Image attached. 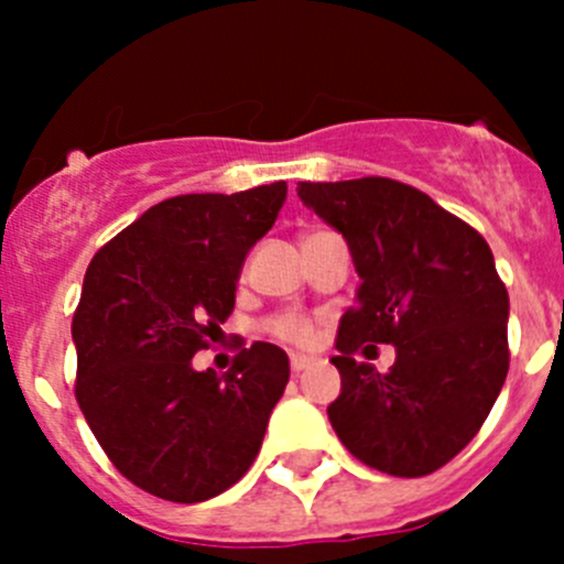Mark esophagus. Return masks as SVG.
Returning a JSON list of instances; mask_svg holds the SVG:
<instances>
[{
    "instance_id": "obj_1",
    "label": "esophagus",
    "mask_w": 564,
    "mask_h": 564,
    "mask_svg": "<svg viewBox=\"0 0 564 564\" xmlns=\"http://www.w3.org/2000/svg\"><path fill=\"white\" fill-rule=\"evenodd\" d=\"M314 366V357H305V355H292V371L300 373L305 371V368Z\"/></svg>"
}]
</instances>
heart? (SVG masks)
<instances>
[{
    "label": "heart",
    "instance_id": "1",
    "mask_svg": "<svg viewBox=\"0 0 564 564\" xmlns=\"http://www.w3.org/2000/svg\"><path fill=\"white\" fill-rule=\"evenodd\" d=\"M270 335H275L278 340L283 344H297V346H308L314 340V324L303 316L294 314H283L275 316L270 324H267Z\"/></svg>",
    "mask_w": 564,
    "mask_h": 564
}]
</instances>
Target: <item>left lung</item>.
<instances>
[{"label": "left lung", "mask_w": 564, "mask_h": 564, "mask_svg": "<svg viewBox=\"0 0 564 564\" xmlns=\"http://www.w3.org/2000/svg\"><path fill=\"white\" fill-rule=\"evenodd\" d=\"M297 196L344 235L362 281L335 338L329 423L362 464L431 475L475 440L508 377L510 300L491 248L388 176L300 182ZM362 343L397 346L388 375L354 360Z\"/></svg>", "instance_id": "1"}]
</instances>
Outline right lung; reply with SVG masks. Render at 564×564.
Segmentation results:
<instances>
[{"label": "right lung", "mask_w": 564, "mask_h": 564, "mask_svg": "<svg viewBox=\"0 0 564 564\" xmlns=\"http://www.w3.org/2000/svg\"><path fill=\"white\" fill-rule=\"evenodd\" d=\"M283 202L286 182L166 198L89 261L73 314L76 401L111 464L152 497L213 499L259 456L286 351L256 340L224 377L191 360L235 311L248 250Z\"/></svg>", "instance_id": "right-lung-1"}]
</instances>
